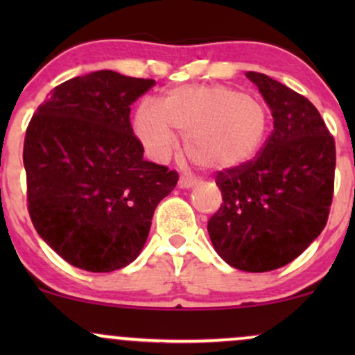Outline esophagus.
<instances>
[{
	"label": "esophagus",
	"instance_id": "1",
	"mask_svg": "<svg viewBox=\"0 0 355 355\" xmlns=\"http://www.w3.org/2000/svg\"><path fill=\"white\" fill-rule=\"evenodd\" d=\"M195 185H197V180H195V178L180 177V180H178V187H180V189H191V187Z\"/></svg>",
	"mask_w": 355,
	"mask_h": 355
}]
</instances>
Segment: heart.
Wrapping results in <instances>:
<instances>
[{
  "label": "heart",
  "instance_id": "1",
  "mask_svg": "<svg viewBox=\"0 0 355 355\" xmlns=\"http://www.w3.org/2000/svg\"><path fill=\"white\" fill-rule=\"evenodd\" d=\"M270 115L255 96L223 85H183L165 93L160 105L144 101L137 110L135 132L146 152L164 160L182 133L183 148L214 170L235 168L262 148Z\"/></svg>",
  "mask_w": 355,
  "mask_h": 355
}]
</instances>
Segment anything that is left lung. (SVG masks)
<instances>
[{"instance_id": "8db88e82", "label": "left lung", "mask_w": 355, "mask_h": 355, "mask_svg": "<svg viewBox=\"0 0 355 355\" xmlns=\"http://www.w3.org/2000/svg\"><path fill=\"white\" fill-rule=\"evenodd\" d=\"M247 76L270 107L274 130L250 162L217 173L223 202L207 229L229 266L268 272L291 263L324 230L336 141L305 96L262 73Z\"/></svg>"}]
</instances>
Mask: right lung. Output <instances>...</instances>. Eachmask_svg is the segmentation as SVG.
Instances as JSON below:
<instances>
[{
	"label": "right lung",
	"mask_w": 355,
	"mask_h": 355,
	"mask_svg": "<svg viewBox=\"0 0 355 355\" xmlns=\"http://www.w3.org/2000/svg\"><path fill=\"white\" fill-rule=\"evenodd\" d=\"M155 85L112 70L58 85L26 128L28 211L44 242L71 266L112 272L137 259L153 211L178 173L144 160L130 105Z\"/></svg>",
	"instance_id": "right-lung-1"
}]
</instances>
